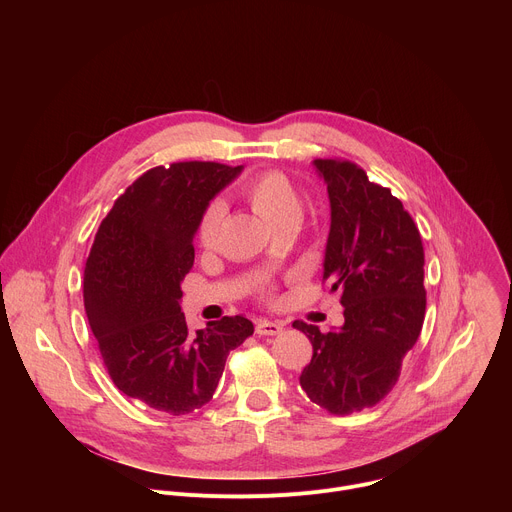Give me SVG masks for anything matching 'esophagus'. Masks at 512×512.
Here are the masks:
<instances>
[{
  "label": "esophagus",
  "mask_w": 512,
  "mask_h": 512,
  "mask_svg": "<svg viewBox=\"0 0 512 512\" xmlns=\"http://www.w3.org/2000/svg\"><path fill=\"white\" fill-rule=\"evenodd\" d=\"M281 330H283V324H279V322L259 320V322L255 324V332H257L259 336H277Z\"/></svg>",
  "instance_id": "esophagus-1"
}]
</instances>
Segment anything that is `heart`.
<instances>
[{
	"mask_svg": "<svg viewBox=\"0 0 512 512\" xmlns=\"http://www.w3.org/2000/svg\"><path fill=\"white\" fill-rule=\"evenodd\" d=\"M243 194L251 204V208L273 229L285 223L296 225L302 214V202L296 188L291 186L285 174L277 170L261 172L259 176L251 178L243 186ZM223 216H225L223 200H214L206 206V210L200 216L198 233H196L198 243L202 247L214 245L218 229H221V223H223Z\"/></svg>",
	"mask_w": 512,
	"mask_h": 512,
	"instance_id": "heart-1",
	"label": "heart"
}]
</instances>
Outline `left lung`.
<instances>
[{
    "label": "left lung",
    "mask_w": 512,
    "mask_h": 512,
    "mask_svg": "<svg viewBox=\"0 0 512 512\" xmlns=\"http://www.w3.org/2000/svg\"><path fill=\"white\" fill-rule=\"evenodd\" d=\"M328 186L330 233L324 281L340 291L344 324L320 332L302 320L314 348L300 385L334 415L377 405L397 383L425 318L423 245L401 200L346 160H314Z\"/></svg>",
    "instance_id": "1"
}]
</instances>
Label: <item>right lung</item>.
Segmentation results:
<instances>
[{
	"instance_id": "obj_1",
	"label": "right lung",
	"mask_w": 512,
	"mask_h": 512,
	"mask_svg": "<svg viewBox=\"0 0 512 512\" xmlns=\"http://www.w3.org/2000/svg\"><path fill=\"white\" fill-rule=\"evenodd\" d=\"M241 166L178 162L141 174L95 235L83 298L115 387L156 411L186 415L206 405L231 350L253 322L225 316L192 334L180 310L194 265V233L208 202Z\"/></svg>"
}]
</instances>
